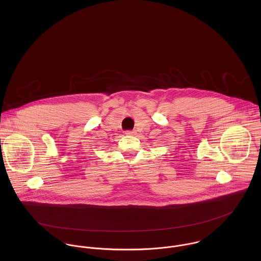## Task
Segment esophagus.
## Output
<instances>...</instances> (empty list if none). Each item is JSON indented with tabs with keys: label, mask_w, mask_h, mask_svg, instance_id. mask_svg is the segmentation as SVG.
<instances>
[{
	"label": "esophagus",
	"mask_w": 261,
	"mask_h": 261,
	"mask_svg": "<svg viewBox=\"0 0 261 261\" xmlns=\"http://www.w3.org/2000/svg\"><path fill=\"white\" fill-rule=\"evenodd\" d=\"M124 134L127 135V136H130V135L134 134V132H133V130H126V132H124Z\"/></svg>",
	"instance_id": "obj_1"
}]
</instances>
